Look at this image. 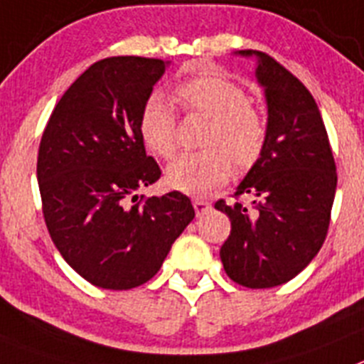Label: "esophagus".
<instances>
[{"mask_svg": "<svg viewBox=\"0 0 364 364\" xmlns=\"http://www.w3.org/2000/svg\"><path fill=\"white\" fill-rule=\"evenodd\" d=\"M192 205H194V210L198 215H203L205 212H208L212 208L210 203L205 201V199H201V198H196L194 201H192Z\"/></svg>", "mask_w": 364, "mask_h": 364, "instance_id": "esophagus-1", "label": "esophagus"}]
</instances>
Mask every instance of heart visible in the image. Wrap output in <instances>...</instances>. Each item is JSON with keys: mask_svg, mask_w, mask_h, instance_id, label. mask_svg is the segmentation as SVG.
<instances>
[{"mask_svg": "<svg viewBox=\"0 0 364 364\" xmlns=\"http://www.w3.org/2000/svg\"><path fill=\"white\" fill-rule=\"evenodd\" d=\"M174 94L186 110L210 117V125L203 141L205 150L179 154L166 166V183L172 188L185 194H208L227 183L232 161L237 168H248L259 159L267 141V125L241 85L206 72L181 81ZM139 134L156 156L168 158L174 154L176 117L159 94L143 105Z\"/></svg>", "mask_w": 364, "mask_h": 364, "instance_id": "1", "label": "heart"}]
</instances>
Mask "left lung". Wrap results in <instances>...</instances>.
Returning a JSON list of instances; mask_svg holds the SVG:
<instances>
[{
  "label": "left lung",
  "mask_w": 364,
  "mask_h": 364,
  "mask_svg": "<svg viewBox=\"0 0 364 364\" xmlns=\"http://www.w3.org/2000/svg\"><path fill=\"white\" fill-rule=\"evenodd\" d=\"M255 76L268 105L267 141L259 159L239 183L234 205L215 208L230 218V235L219 255L227 276L247 288L283 284L323 247L337 186L328 134L309 88L259 50ZM241 195L252 205L238 201Z\"/></svg>",
  "instance_id": "8db88e82"
}]
</instances>
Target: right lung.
Returning a JSON list of instances; mask_svg holds the SVG:
<instances>
[{
  "label": "right lung",
  "instance_id": "right-lung-1",
  "mask_svg": "<svg viewBox=\"0 0 364 364\" xmlns=\"http://www.w3.org/2000/svg\"><path fill=\"white\" fill-rule=\"evenodd\" d=\"M166 63L116 55L68 87L41 136L38 181L48 234L94 287L130 290L152 279L196 212L174 190L137 198L161 178L139 134L143 105Z\"/></svg>",
  "mask_w": 364,
  "mask_h": 364
}]
</instances>
